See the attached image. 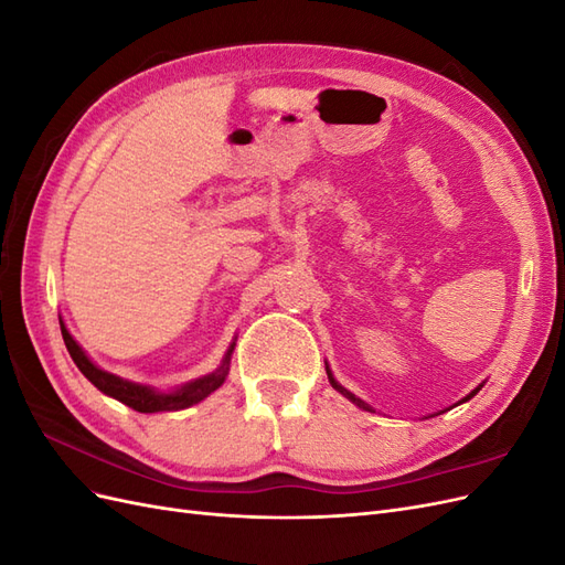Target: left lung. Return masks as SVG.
<instances>
[{"instance_id": "8db88e82", "label": "left lung", "mask_w": 565, "mask_h": 565, "mask_svg": "<svg viewBox=\"0 0 565 565\" xmlns=\"http://www.w3.org/2000/svg\"><path fill=\"white\" fill-rule=\"evenodd\" d=\"M324 372H328V380H330L332 388H337V391L341 393V396H344V398H349V401H351L353 405H358V407H363V409H367V413H374V409H372V407H370V405H367L365 401H361V398H358V396H355V393H351L349 388H344V386H341V384H339V382L334 380V374H332V370H330V365H328V363H324ZM483 384H486V382H483ZM483 384H478V386H476V388H473L471 393H467V396H465V398H461L459 403H467V401H471V398L476 396V393L483 388ZM459 403H455V405H459ZM455 405H452V407H455ZM440 413H446V409H440ZM440 413H438V415H440ZM431 417H434V415H431Z\"/></svg>"}]
</instances>
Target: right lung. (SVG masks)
I'll return each instance as SVG.
<instances>
[{
  "label": "right lung",
  "instance_id": "add662e5",
  "mask_svg": "<svg viewBox=\"0 0 565 565\" xmlns=\"http://www.w3.org/2000/svg\"><path fill=\"white\" fill-rule=\"evenodd\" d=\"M58 320H61V334L67 347V353H71V358L84 377H87L100 393H106V396L129 405L131 409H136V413H174V409H185L207 398L210 393H214L221 384L226 382L228 370H231V355L235 351V341H237V337L231 341L224 361H221V365L214 372L204 374V377H198L193 382H185L181 386H174L172 391H160L156 386L117 377V374L98 367L87 355V351L77 344L71 330L65 328L63 318Z\"/></svg>",
  "mask_w": 565,
  "mask_h": 565
}]
</instances>
